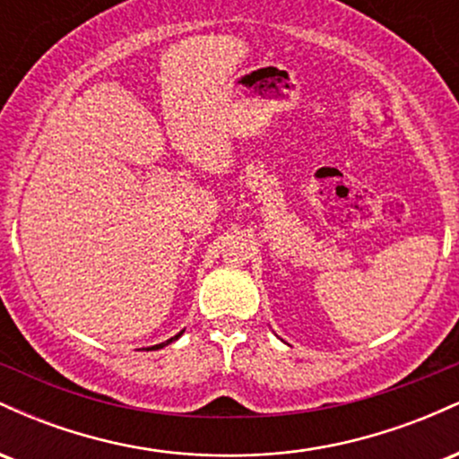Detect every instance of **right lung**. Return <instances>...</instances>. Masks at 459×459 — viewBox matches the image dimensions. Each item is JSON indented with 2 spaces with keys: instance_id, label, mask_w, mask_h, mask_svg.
<instances>
[{
  "instance_id": "add662e5",
  "label": "right lung",
  "mask_w": 459,
  "mask_h": 459,
  "mask_svg": "<svg viewBox=\"0 0 459 459\" xmlns=\"http://www.w3.org/2000/svg\"><path fill=\"white\" fill-rule=\"evenodd\" d=\"M183 332H186V330H181V332H178V334H175V336H172V339H168V341H166V343H160V345H152V350H161V347L170 345V343H172V341H177V339H178V336H181V334H183Z\"/></svg>"
}]
</instances>
